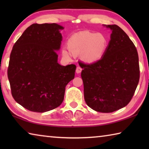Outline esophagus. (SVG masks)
I'll list each match as a JSON object with an SVG mask.
<instances>
[{
	"label": "esophagus",
	"mask_w": 149,
	"mask_h": 149,
	"mask_svg": "<svg viewBox=\"0 0 149 149\" xmlns=\"http://www.w3.org/2000/svg\"><path fill=\"white\" fill-rule=\"evenodd\" d=\"M81 70H82L81 68L79 65H78V66L77 67V68H76V73H77V74H79V73L81 72Z\"/></svg>",
	"instance_id": "1"
}]
</instances>
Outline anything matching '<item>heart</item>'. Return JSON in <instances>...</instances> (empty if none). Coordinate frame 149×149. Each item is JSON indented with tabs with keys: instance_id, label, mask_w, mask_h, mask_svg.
I'll return each mask as SVG.
<instances>
[{
	"instance_id": "heart-1",
	"label": "heart",
	"mask_w": 149,
	"mask_h": 149,
	"mask_svg": "<svg viewBox=\"0 0 149 149\" xmlns=\"http://www.w3.org/2000/svg\"><path fill=\"white\" fill-rule=\"evenodd\" d=\"M68 47L75 54H83L86 61L95 62L104 54L107 48V40L101 33L79 32L70 37ZM63 54L68 56V54L64 50Z\"/></svg>"
}]
</instances>
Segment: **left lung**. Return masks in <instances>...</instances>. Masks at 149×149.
<instances>
[{"label":"left lung","mask_w":149,"mask_h":149,"mask_svg":"<svg viewBox=\"0 0 149 149\" xmlns=\"http://www.w3.org/2000/svg\"><path fill=\"white\" fill-rule=\"evenodd\" d=\"M106 26L112 34L102 57L91 64H79L83 68L85 102L95 111L108 113L131 101L140 70L137 49L128 35L117 25Z\"/></svg>","instance_id":"8db88e82"}]
</instances>
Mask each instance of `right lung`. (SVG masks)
<instances>
[{"label": "right lung", "mask_w": 149, "mask_h": 149, "mask_svg": "<svg viewBox=\"0 0 149 149\" xmlns=\"http://www.w3.org/2000/svg\"><path fill=\"white\" fill-rule=\"evenodd\" d=\"M64 27L56 24H33L15 42L10 56L8 78L12 95L35 112L53 110L62 104L65 86L74 78L76 65L58 63Z\"/></svg>", "instance_id": "right-lung-1"}]
</instances>
